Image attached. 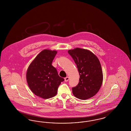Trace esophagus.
Returning <instances> with one entry per match:
<instances>
[{
    "mask_svg": "<svg viewBox=\"0 0 131 131\" xmlns=\"http://www.w3.org/2000/svg\"><path fill=\"white\" fill-rule=\"evenodd\" d=\"M69 80V78L68 77H66V78H65V81L66 82L68 81Z\"/></svg>",
    "mask_w": 131,
    "mask_h": 131,
    "instance_id": "esophagus-1",
    "label": "esophagus"
}]
</instances>
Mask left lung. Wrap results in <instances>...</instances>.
<instances>
[{
    "mask_svg": "<svg viewBox=\"0 0 131 131\" xmlns=\"http://www.w3.org/2000/svg\"><path fill=\"white\" fill-rule=\"evenodd\" d=\"M68 52L76 64L80 75L78 84L72 88L73 93L81 100L91 98L99 91L103 80L98 58L90 51L80 48Z\"/></svg>",
    "mask_w": 131,
    "mask_h": 131,
    "instance_id": "8db88e82",
    "label": "left lung"
}]
</instances>
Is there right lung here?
<instances>
[{
	"instance_id": "obj_1",
	"label": "right lung",
	"mask_w": 131,
	"mask_h": 131,
	"mask_svg": "<svg viewBox=\"0 0 131 131\" xmlns=\"http://www.w3.org/2000/svg\"><path fill=\"white\" fill-rule=\"evenodd\" d=\"M56 53V50H43L27 71L26 80L30 89L33 93L43 99L54 96L61 82L64 81L51 64Z\"/></svg>"
}]
</instances>
